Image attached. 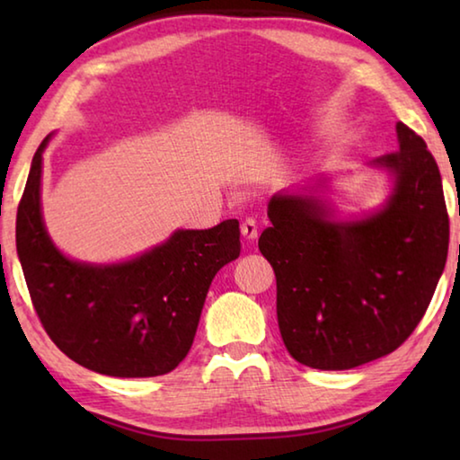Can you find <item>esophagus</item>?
<instances>
[{
  "instance_id": "obj_1",
  "label": "esophagus",
  "mask_w": 460,
  "mask_h": 460,
  "mask_svg": "<svg viewBox=\"0 0 460 460\" xmlns=\"http://www.w3.org/2000/svg\"><path fill=\"white\" fill-rule=\"evenodd\" d=\"M241 235H243L245 241H255V237H258V223H255L253 219H245L243 223H241Z\"/></svg>"
}]
</instances>
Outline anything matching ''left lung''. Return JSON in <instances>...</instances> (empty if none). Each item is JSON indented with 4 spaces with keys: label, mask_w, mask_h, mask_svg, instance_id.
<instances>
[{
    "label": "left lung",
    "mask_w": 460,
    "mask_h": 460,
    "mask_svg": "<svg viewBox=\"0 0 460 460\" xmlns=\"http://www.w3.org/2000/svg\"><path fill=\"white\" fill-rule=\"evenodd\" d=\"M376 164L395 189L369 219L332 223L321 200L276 194L260 252L276 274L282 341L296 361L341 371L398 349L422 321L448 253L442 178L426 142L398 121Z\"/></svg>",
    "instance_id": "1"
}]
</instances>
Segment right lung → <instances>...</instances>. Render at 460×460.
Instances as JSON below:
<instances>
[{
	"mask_svg": "<svg viewBox=\"0 0 460 460\" xmlns=\"http://www.w3.org/2000/svg\"><path fill=\"white\" fill-rule=\"evenodd\" d=\"M49 137L34 154L15 219V247L36 314L54 345L83 367L113 377L164 376L190 351L215 274L239 258V221L176 231L118 266L66 260L40 213Z\"/></svg>",
	"mask_w": 460,
	"mask_h": 460,
	"instance_id": "right-lung-1",
	"label": "right lung"
}]
</instances>
